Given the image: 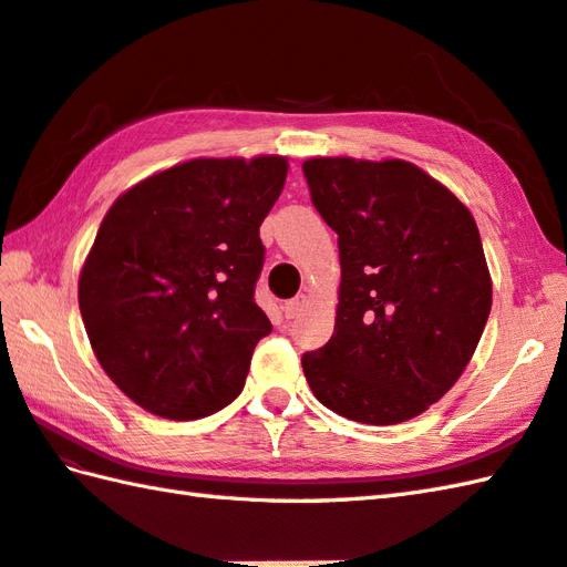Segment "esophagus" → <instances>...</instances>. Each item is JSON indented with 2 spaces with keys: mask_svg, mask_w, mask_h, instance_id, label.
I'll return each instance as SVG.
<instances>
[{
  "mask_svg": "<svg viewBox=\"0 0 567 567\" xmlns=\"http://www.w3.org/2000/svg\"><path fill=\"white\" fill-rule=\"evenodd\" d=\"M305 305H307V295H297L295 299H290V302H285V305H282L285 317H287V319H295V317H299V311L305 309Z\"/></svg>",
  "mask_w": 567,
  "mask_h": 567,
  "instance_id": "esophagus-1",
  "label": "esophagus"
}]
</instances>
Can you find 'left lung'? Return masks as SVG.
I'll use <instances>...</instances> for the list:
<instances>
[{"label":"left lung","mask_w":567,"mask_h":567,"mask_svg":"<svg viewBox=\"0 0 567 567\" xmlns=\"http://www.w3.org/2000/svg\"><path fill=\"white\" fill-rule=\"evenodd\" d=\"M302 171L341 258L333 336L302 355L309 388L360 424L414 419L463 375L489 317L473 214L406 161L311 158Z\"/></svg>","instance_id":"1"}]
</instances>
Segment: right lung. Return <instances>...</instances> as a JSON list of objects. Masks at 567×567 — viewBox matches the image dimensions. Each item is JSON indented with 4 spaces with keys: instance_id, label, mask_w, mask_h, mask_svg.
<instances>
[{
    "instance_id": "obj_1",
    "label": "right lung",
    "mask_w": 567,
    "mask_h": 567,
    "mask_svg": "<svg viewBox=\"0 0 567 567\" xmlns=\"http://www.w3.org/2000/svg\"><path fill=\"white\" fill-rule=\"evenodd\" d=\"M287 158H197L126 189L82 265L78 299L106 375L146 412L189 421L244 390L272 331L256 305L260 224Z\"/></svg>"
}]
</instances>
